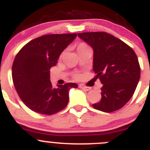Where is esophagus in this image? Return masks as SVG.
I'll use <instances>...</instances> for the list:
<instances>
[{"label":"esophagus","mask_w":150,"mask_h":150,"mask_svg":"<svg viewBox=\"0 0 150 150\" xmlns=\"http://www.w3.org/2000/svg\"><path fill=\"white\" fill-rule=\"evenodd\" d=\"M79 88H81V90H84V91H88V90H90V87H86V86H84V85H83V84L79 85Z\"/></svg>","instance_id":"obj_1"}]
</instances>
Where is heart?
<instances>
[{"label":"heart","instance_id":"1","mask_svg":"<svg viewBox=\"0 0 150 150\" xmlns=\"http://www.w3.org/2000/svg\"><path fill=\"white\" fill-rule=\"evenodd\" d=\"M85 46H87L86 44H84V43H81V44H79L78 46V48H83V47H85ZM77 77V76H76Z\"/></svg>","mask_w":150,"mask_h":150}]
</instances>
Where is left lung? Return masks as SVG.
<instances>
[{
	"label": "left lung",
	"instance_id": "8db88e82",
	"mask_svg": "<svg viewBox=\"0 0 150 150\" xmlns=\"http://www.w3.org/2000/svg\"><path fill=\"white\" fill-rule=\"evenodd\" d=\"M78 36L93 49V70L103 84L102 98L93 107L106 113L120 109L132 97L141 76L135 52L122 40L105 32Z\"/></svg>",
	"mask_w": 150,
	"mask_h": 150
}]
</instances>
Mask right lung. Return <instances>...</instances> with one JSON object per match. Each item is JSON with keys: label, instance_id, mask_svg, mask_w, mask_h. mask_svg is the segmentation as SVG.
<instances>
[{"label": "right lung", "instance_id": "1", "mask_svg": "<svg viewBox=\"0 0 150 150\" xmlns=\"http://www.w3.org/2000/svg\"><path fill=\"white\" fill-rule=\"evenodd\" d=\"M77 33L44 35L30 41L16 54L12 67L16 90L22 102L33 111L52 115L67 107L69 92L75 83L52 87L50 69Z\"/></svg>", "mask_w": 150, "mask_h": 150}]
</instances>
